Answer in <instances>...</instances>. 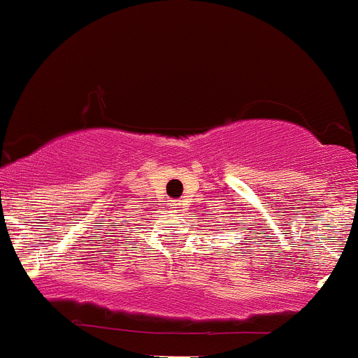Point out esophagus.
<instances>
[{
  "mask_svg": "<svg viewBox=\"0 0 358 358\" xmlns=\"http://www.w3.org/2000/svg\"><path fill=\"white\" fill-rule=\"evenodd\" d=\"M182 201H173V209L175 210H182Z\"/></svg>",
  "mask_w": 358,
  "mask_h": 358,
  "instance_id": "1",
  "label": "esophagus"
}]
</instances>
